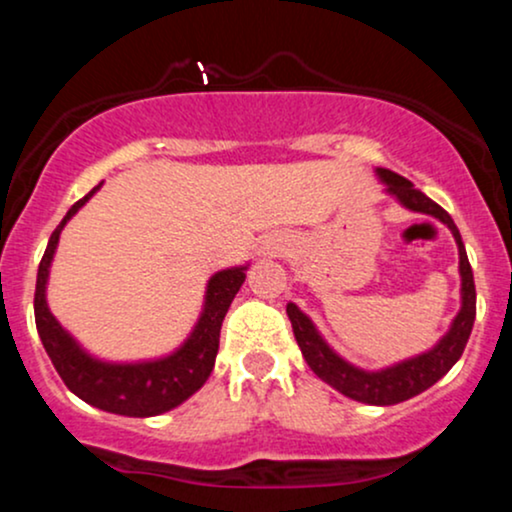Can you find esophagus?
<instances>
[{"mask_svg":"<svg viewBox=\"0 0 512 512\" xmlns=\"http://www.w3.org/2000/svg\"><path fill=\"white\" fill-rule=\"evenodd\" d=\"M286 250V240L281 236H267L260 245V255L264 257H276Z\"/></svg>","mask_w":512,"mask_h":512,"instance_id":"1","label":"esophagus"}]
</instances>
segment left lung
<instances>
[{
  "label": "left lung",
  "instance_id": "left-lung-1",
  "mask_svg": "<svg viewBox=\"0 0 512 512\" xmlns=\"http://www.w3.org/2000/svg\"><path fill=\"white\" fill-rule=\"evenodd\" d=\"M375 175H378L380 182L385 185L387 195L395 197L404 209L433 216V219L445 223V226L450 228L452 238H455L457 252H460L462 305L460 313H457L455 320L450 322V330L438 339L436 346H431L424 354L404 358V361L392 363V366L380 370H363L354 366V363L344 361V358L322 339V334L317 332L313 320H310L296 303L286 305V315H289L291 320L293 334H296V342L301 346L303 358L308 361L310 370H313L317 378L325 380L327 385H332L334 390H339L342 395L356 399V402L375 404V407H390V404H399L404 402V399L421 395L428 387L436 385L438 380L460 361L469 334H472L474 317H477V291H474V274L472 267H469L462 236L460 231H457L455 221L450 219L448 211L438 207V204L433 202V199H428L424 192L416 190L407 178L392 173V170L375 168Z\"/></svg>",
  "mask_w": 512,
  "mask_h": 512
}]
</instances>
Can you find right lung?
Masks as SVG:
<instances>
[{
  "instance_id": "add662e5",
  "label": "right lung",
  "mask_w": 512,
  "mask_h": 512,
  "mask_svg": "<svg viewBox=\"0 0 512 512\" xmlns=\"http://www.w3.org/2000/svg\"><path fill=\"white\" fill-rule=\"evenodd\" d=\"M101 185H96L84 199H79L67 211L60 226L52 231L38 267V281H35V327H38L40 342L48 351L52 366L76 397L84 399L91 407L110 411V414L146 419V416H158L163 411L175 409L207 383L211 370H214L216 354H219L221 322L243 286L250 264L221 269L211 276L199 320L192 327L190 337L173 354L129 363L103 361V358L91 356L50 313L45 289H48L50 264L57 252L62 228L88 199L101 190Z\"/></svg>"
}]
</instances>
